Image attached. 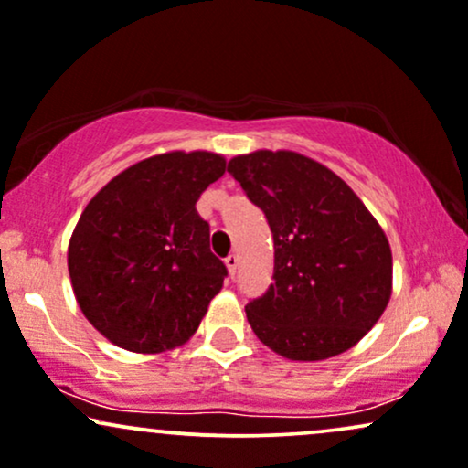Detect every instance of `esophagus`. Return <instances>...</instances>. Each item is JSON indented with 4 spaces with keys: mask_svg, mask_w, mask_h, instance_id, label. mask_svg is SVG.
<instances>
[{
    "mask_svg": "<svg viewBox=\"0 0 468 468\" xmlns=\"http://www.w3.org/2000/svg\"><path fill=\"white\" fill-rule=\"evenodd\" d=\"M225 267H228V274L234 278V274H236V267H239V256H236V254H229L228 259H225Z\"/></svg>",
    "mask_w": 468,
    "mask_h": 468,
    "instance_id": "obj_1",
    "label": "esophagus"
}]
</instances>
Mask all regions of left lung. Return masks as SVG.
<instances>
[{
	"label": "left lung",
	"instance_id": "1",
	"mask_svg": "<svg viewBox=\"0 0 468 468\" xmlns=\"http://www.w3.org/2000/svg\"><path fill=\"white\" fill-rule=\"evenodd\" d=\"M228 172L265 212L274 236V282L245 307L278 356L327 360L380 320L393 290L387 234L335 172L292 150H256Z\"/></svg>",
	"mask_w": 468,
	"mask_h": 468
}]
</instances>
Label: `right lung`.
I'll return each instance as SVG.
<instances>
[{
	"instance_id": "right-lung-1",
	"label": "right lung",
	"mask_w": 468,
	"mask_h": 468,
	"mask_svg": "<svg viewBox=\"0 0 468 468\" xmlns=\"http://www.w3.org/2000/svg\"><path fill=\"white\" fill-rule=\"evenodd\" d=\"M225 156L172 150L125 167L90 198L68 245L79 309L103 338L161 354L192 338L228 270L197 201Z\"/></svg>"
}]
</instances>
